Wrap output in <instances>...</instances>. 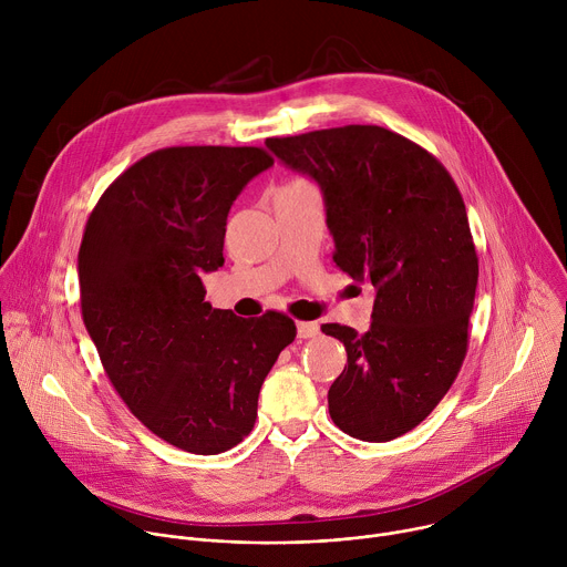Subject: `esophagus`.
Wrapping results in <instances>:
<instances>
[{
  "label": "esophagus",
  "instance_id": "1",
  "mask_svg": "<svg viewBox=\"0 0 567 567\" xmlns=\"http://www.w3.org/2000/svg\"><path fill=\"white\" fill-rule=\"evenodd\" d=\"M318 332H320L318 322H305V320L298 322V337H300V339H311V337H316Z\"/></svg>",
  "mask_w": 567,
  "mask_h": 567
}]
</instances>
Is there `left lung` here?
<instances>
[{
	"mask_svg": "<svg viewBox=\"0 0 567 567\" xmlns=\"http://www.w3.org/2000/svg\"><path fill=\"white\" fill-rule=\"evenodd\" d=\"M267 147L320 186L334 262L377 291L365 334L322 326L348 352L328 403L343 433L390 442L433 413L466 357L477 254L462 195L429 150L379 125L271 136Z\"/></svg>",
	"mask_w": 567,
	"mask_h": 567,
	"instance_id": "obj_1",
	"label": "left lung"
}]
</instances>
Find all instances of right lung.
<instances>
[{
	"instance_id": "obj_1",
	"label": "right lung",
	"mask_w": 567,
	"mask_h": 567,
	"mask_svg": "<svg viewBox=\"0 0 567 567\" xmlns=\"http://www.w3.org/2000/svg\"><path fill=\"white\" fill-rule=\"evenodd\" d=\"M271 166L251 145L150 152L101 195L80 241V309L105 374L143 426L188 453L251 433L260 388L296 339L285 313L239 318L204 300L235 197Z\"/></svg>"
}]
</instances>
